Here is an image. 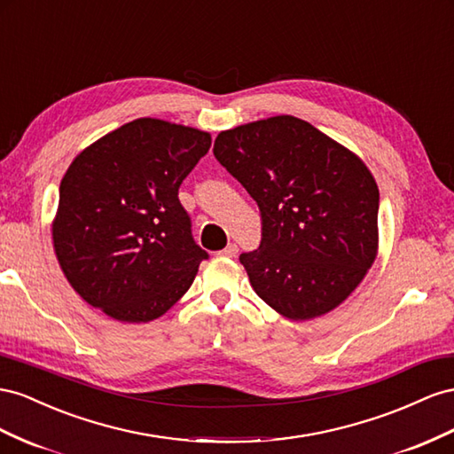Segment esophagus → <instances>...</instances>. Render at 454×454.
Returning a JSON list of instances; mask_svg holds the SVG:
<instances>
[{
    "label": "esophagus",
    "mask_w": 454,
    "mask_h": 454,
    "mask_svg": "<svg viewBox=\"0 0 454 454\" xmlns=\"http://www.w3.org/2000/svg\"><path fill=\"white\" fill-rule=\"evenodd\" d=\"M237 254H239L237 244H229V247H225L222 252H219V255H225V257H235Z\"/></svg>",
    "instance_id": "34e87169"
}]
</instances>
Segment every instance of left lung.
I'll use <instances>...</instances> for the list:
<instances>
[{
  "mask_svg": "<svg viewBox=\"0 0 454 454\" xmlns=\"http://www.w3.org/2000/svg\"><path fill=\"white\" fill-rule=\"evenodd\" d=\"M214 154L260 206V248L240 254L257 296L290 321L336 309L378 254L371 169L290 114L222 131Z\"/></svg>",
  "mask_w": 454,
  "mask_h": 454,
  "instance_id": "left-lung-1",
  "label": "left lung"
}]
</instances>
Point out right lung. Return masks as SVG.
<instances>
[{
  "label": "right lung",
  "instance_id": "1",
  "mask_svg": "<svg viewBox=\"0 0 454 454\" xmlns=\"http://www.w3.org/2000/svg\"><path fill=\"white\" fill-rule=\"evenodd\" d=\"M210 145L207 131L137 118L72 160L51 235L82 300L114 321L149 323L189 290L207 254L177 191Z\"/></svg>",
  "mask_w": 454,
  "mask_h": 454
}]
</instances>
